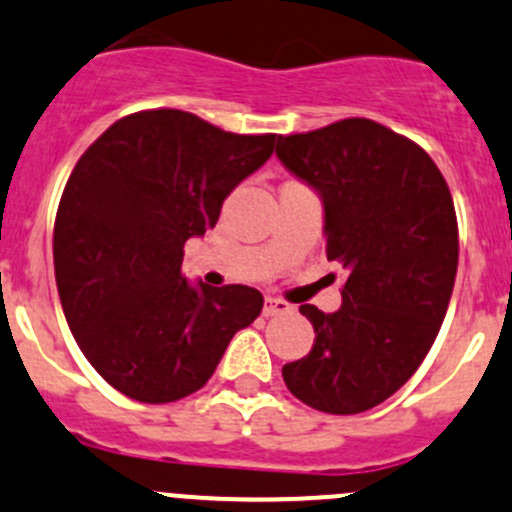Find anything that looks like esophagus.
<instances>
[{
	"mask_svg": "<svg viewBox=\"0 0 512 512\" xmlns=\"http://www.w3.org/2000/svg\"><path fill=\"white\" fill-rule=\"evenodd\" d=\"M289 309H292V306H289L284 299L267 297L265 306H262V314H265V316H279V314H287Z\"/></svg>",
	"mask_w": 512,
	"mask_h": 512,
	"instance_id": "esophagus-1",
	"label": "esophagus"
}]
</instances>
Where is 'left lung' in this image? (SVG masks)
I'll use <instances>...</instances> for the list:
<instances>
[{
	"label": "left lung",
	"instance_id": "obj_1",
	"mask_svg": "<svg viewBox=\"0 0 512 512\" xmlns=\"http://www.w3.org/2000/svg\"><path fill=\"white\" fill-rule=\"evenodd\" d=\"M277 157L324 198L341 309L299 311L314 346L282 378L304 405L358 414L395 395L437 338L459 265L451 191L432 157L365 117L277 137Z\"/></svg>",
	"mask_w": 512,
	"mask_h": 512
}]
</instances>
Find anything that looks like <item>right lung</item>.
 Instances as JSON below:
<instances>
[{
  "instance_id": "add662e5",
  "label": "right lung",
  "mask_w": 512,
  "mask_h": 512,
  "mask_svg": "<svg viewBox=\"0 0 512 512\" xmlns=\"http://www.w3.org/2000/svg\"><path fill=\"white\" fill-rule=\"evenodd\" d=\"M274 139L159 107L117 120L75 164L53 225L58 297L80 351L122 395L166 405L201 390L260 316L257 289L191 287L181 262Z\"/></svg>"
}]
</instances>
